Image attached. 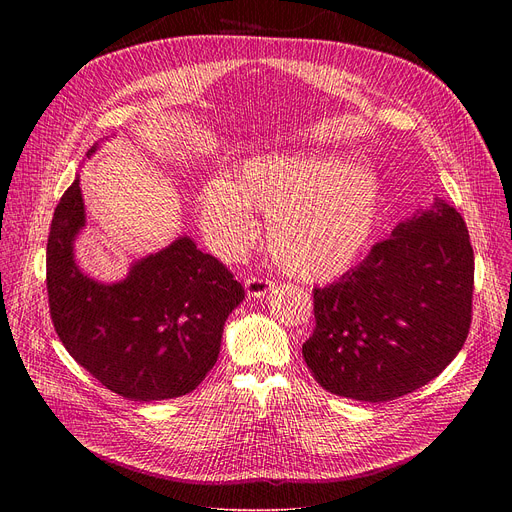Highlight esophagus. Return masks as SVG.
I'll list each match as a JSON object with an SVG mask.
<instances>
[{"label":"esophagus","mask_w":512,"mask_h":512,"mask_svg":"<svg viewBox=\"0 0 512 512\" xmlns=\"http://www.w3.org/2000/svg\"><path fill=\"white\" fill-rule=\"evenodd\" d=\"M272 286H274V282H272V280L259 278V276H251V278H247V282H245L247 294H249V297H255V299L265 297V294L272 290Z\"/></svg>","instance_id":"obj_1"}]
</instances>
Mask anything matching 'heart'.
<instances>
[{
  "mask_svg": "<svg viewBox=\"0 0 512 512\" xmlns=\"http://www.w3.org/2000/svg\"><path fill=\"white\" fill-rule=\"evenodd\" d=\"M199 218L215 253L230 259L253 245V209L267 215V249L284 272L330 280L346 272L378 222L380 184L365 168L311 155L247 161L234 180L211 178Z\"/></svg>",
  "mask_w": 512,
  "mask_h": 512,
  "instance_id": "obj_1",
  "label": "heart"
}]
</instances>
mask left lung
Here are the masks:
<instances>
[{"label": "left lung", "mask_w": 512, "mask_h": 512, "mask_svg": "<svg viewBox=\"0 0 512 512\" xmlns=\"http://www.w3.org/2000/svg\"><path fill=\"white\" fill-rule=\"evenodd\" d=\"M475 259L463 215L436 199L402 222L338 282L313 288L315 330L303 344L332 394L386 402L419 390L463 348Z\"/></svg>", "instance_id": "8db88e82"}]
</instances>
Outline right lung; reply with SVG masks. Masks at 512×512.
Returning a JSON list of instances; mask_svg holds the SVG:
<instances>
[{
	"label": "right lung",
	"instance_id": "obj_1",
	"mask_svg": "<svg viewBox=\"0 0 512 512\" xmlns=\"http://www.w3.org/2000/svg\"><path fill=\"white\" fill-rule=\"evenodd\" d=\"M83 226L74 180L53 211L45 278L51 324L66 351L128 400L193 392L218 361L224 324L245 288L186 236L132 265L124 282L99 284L72 259V240Z\"/></svg>",
	"mask_w": 512,
	"mask_h": 512
}]
</instances>
